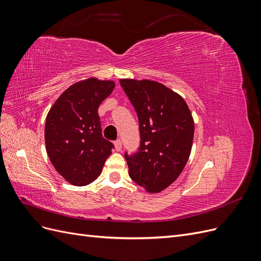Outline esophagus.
Masks as SVG:
<instances>
[{
  "mask_svg": "<svg viewBox=\"0 0 261 261\" xmlns=\"http://www.w3.org/2000/svg\"><path fill=\"white\" fill-rule=\"evenodd\" d=\"M114 147H115L116 151H121V150H122V141H121V139H116L114 141Z\"/></svg>",
  "mask_w": 261,
  "mask_h": 261,
  "instance_id": "1",
  "label": "esophagus"
}]
</instances>
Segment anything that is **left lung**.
<instances>
[{"label": "left lung", "mask_w": 261, "mask_h": 261, "mask_svg": "<svg viewBox=\"0 0 261 261\" xmlns=\"http://www.w3.org/2000/svg\"><path fill=\"white\" fill-rule=\"evenodd\" d=\"M120 84L137 113L140 145L125 152L130 178L149 193L170 186L191 154L194 120L184 99L152 81L121 80Z\"/></svg>", "instance_id": "left-lung-1"}]
</instances>
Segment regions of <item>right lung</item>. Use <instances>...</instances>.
<instances>
[{
  "instance_id": "add662e5",
  "label": "right lung",
  "mask_w": 261,
  "mask_h": 261,
  "mask_svg": "<svg viewBox=\"0 0 261 261\" xmlns=\"http://www.w3.org/2000/svg\"><path fill=\"white\" fill-rule=\"evenodd\" d=\"M114 82L89 78L63 92L45 121L46 152L68 183L85 186L96 179L114 145L102 136L98 108Z\"/></svg>"
}]
</instances>
